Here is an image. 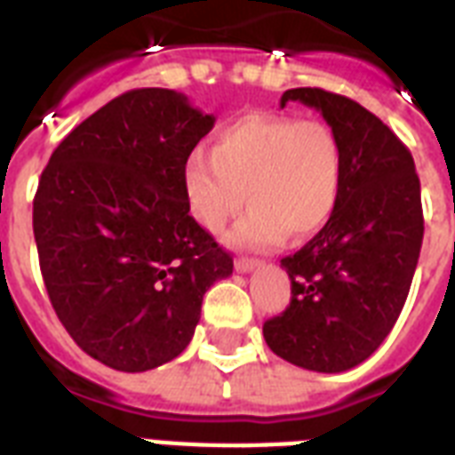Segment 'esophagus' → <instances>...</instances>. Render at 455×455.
Listing matches in <instances>:
<instances>
[{
    "mask_svg": "<svg viewBox=\"0 0 455 455\" xmlns=\"http://www.w3.org/2000/svg\"><path fill=\"white\" fill-rule=\"evenodd\" d=\"M262 267L259 259H252V257H238L235 259V271H241V274H250V271H255Z\"/></svg>",
    "mask_w": 455,
    "mask_h": 455,
    "instance_id": "34e87169",
    "label": "esophagus"
}]
</instances>
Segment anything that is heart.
I'll list each match as a JSON object with an SVG mask.
<instances>
[{
  "mask_svg": "<svg viewBox=\"0 0 455 455\" xmlns=\"http://www.w3.org/2000/svg\"><path fill=\"white\" fill-rule=\"evenodd\" d=\"M345 184V156L321 120L250 113L217 132L210 156L196 151L184 167L188 207L200 227L221 231L243 207L231 234L243 248L267 250L309 238L331 221Z\"/></svg>",
  "mask_w": 455,
  "mask_h": 455,
  "instance_id": "obj_1",
  "label": "heart"
}]
</instances>
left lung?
<instances>
[{"instance_id": "1", "label": "left lung", "mask_w": 455, "mask_h": 455, "mask_svg": "<svg viewBox=\"0 0 455 455\" xmlns=\"http://www.w3.org/2000/svg\"><path fill=\"white\" fill-rule=\"evenodd\" d=\"M316 108L339 139L345 184L331 221L281 267L291 307L264 323L276 356L316 373L359 366L395 328L423 245L420 179L409 148L371 110L323 89H288L281 108Z\"/></svg>"}]
</instances>
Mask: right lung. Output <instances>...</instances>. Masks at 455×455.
Segmentation results:
<instances>
[{
    "instance_id": "right-lung-1",
    "label": "right lung",
    "mask_w": 455,
    "mask_h": 455,
    "mask_svg": "<svg viewBox=\"0 0 455 455\" xmlns=\"http://www.w3.org/2000/svg\"><path fill=\"white\" fill-rule=\"evenodd\" d=\"M214 116L174 89H132L77 124L42 172L32 231L56 316L124 373L184 352L234 259L188 214L184 167Z\"/></svg>"
}]
</instances>
